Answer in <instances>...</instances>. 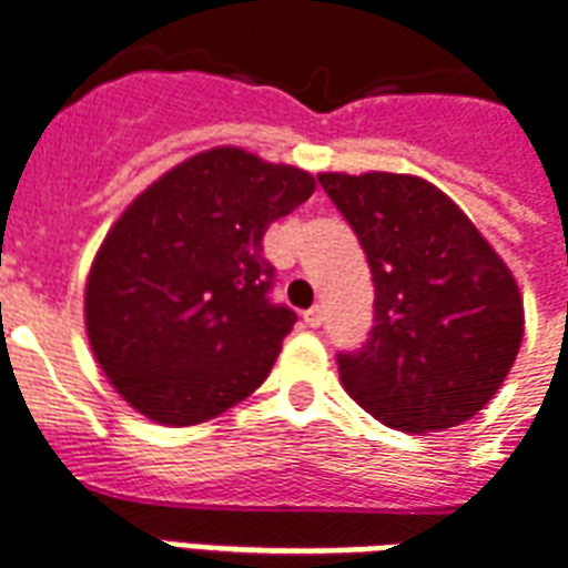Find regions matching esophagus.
Masks as SVG:
<instances>
[{"mask_svg":"<svg viewBox=\"0 0 568 568\" xmlns=\"http://www.w3.org/2000/svg\"><path fill=\"white\" fill-rule=\"evenodd\" d=\"M303 322L310 324V327H322V324H324V310H322V306H310V310L303 313Z\"/></svg>","mask_w":568,"mask_h":568,"instance_id":"esophagus-1","label":"esophagus"}]
</instances>
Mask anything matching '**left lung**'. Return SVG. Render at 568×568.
<instances>
[{"instance_id": "1", "label": "left lung", "mask_w": 568, "mask_h": 568, "mask_svg": "<svg viewBox=\"0 0 568 568\" xmlns=\"http://www.w3.org/2000/svg\"><path fill=\"white\" fill-rule=\"evenodd\" d=\"M318 184L354 229L375 283L369 339L336 354L348 396L402 432L462 426L521 348L525 306L509 267L428 181L324 172Z\"/></svg>"}]
</instances>
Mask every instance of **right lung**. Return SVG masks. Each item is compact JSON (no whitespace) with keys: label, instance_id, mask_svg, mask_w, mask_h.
I'll list each match as a JSON object with an SVG mask.
<instances>
[{"label":"right lung","instance_id":"add662e5","mask_svg":"<svg viewBox=\"0 0 568 568\" xmlns=\"http://www.w3.org/2000/svg\"><path fill=\"white\" fill-rule=\"evenodd\" d=\"M313 190L303 169L211 149L119 216L85 285V331L124 402L163 426H196L267 378L297 315L271 301L262 241Z\"/></svg>","mask_w":568,"mask_h":568}]
</instances>
